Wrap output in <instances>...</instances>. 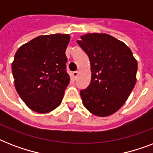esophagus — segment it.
Here are the masks:
<instances>
[{
  "label": "esophagus",
  "mask_w": 153,
  "mask_h": 153,
  "mask_svg": "<svg viewBox=\"0 0 153 153\" xmlns=\"http://www.w3.org/2000/svg\"><path fill=\"white\" fill-rule=\"evenodd\" d=\"M79 71H74L73 72V76H74V79H76L77 77H78V75H79Z\"/></svg>",
  "instance_id": "34e87169"
}]
</instances>
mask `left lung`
I'll list each match as a JSON object with an SVG mask.
<instances>
[{
  "label": "left lung",
  "mask_w": 153,
  "mask_h": 153,
  "mask_svg": "<svg viewBox=\"0 0 153 153\" xmlns=\"http://www.w3.org/2000/svg\"><path fill=\"white\" fill-rule=\"evenodd\" d=\"M77 43L91 62V81L80 91L91 114L107 117L121 108L137 81V61L127 45L105 33L82 36Z\"/></svg>",
  "instance_id": "8db88e82"
}]
</instances>
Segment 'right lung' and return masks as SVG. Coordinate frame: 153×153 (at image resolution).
<instances>
[{
    "instance_id": "right-lung-1",
    "label": "right lung",
    "mask_w": 153,
    "mask_h": 153,
    "mask_svg": "<svg viewBox=\"0 0 153 153\" xmlns=\"http://www.w3.org/2000/svg\"><path fill=\"white\" fill-rule=\"evenodd\" d=\"M67 34L39 36L16 52L12 70L16 90L27 106L47 114L62 102L70 82L65 54Z\"/></svg>"
}]
</instances>
